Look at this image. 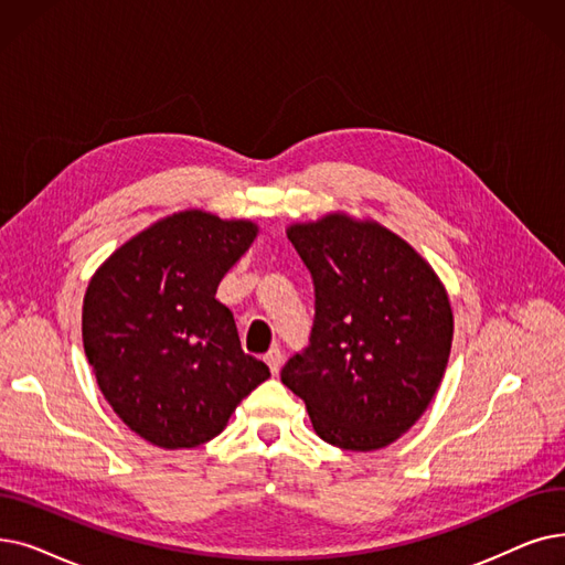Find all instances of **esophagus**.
<instances>
[{
    "label": "esophagus",
    "instance_id": "obj_1",
    "mask_svg": "<svg viewBox=\"0 0 565 565\" xmlns=\"http://www.w3.org/2000/svg\"><path fill=\"white\" fill-rule=\"evenodd\" d=\"M265 362H267V366H269V372H273V374H279V370H281V362H284V353H281V349H279V347H273V349H269V351L265 353Z\"/></svg>",
    "mask_w": 565,
    "mask_h": 565
}]
</instances>
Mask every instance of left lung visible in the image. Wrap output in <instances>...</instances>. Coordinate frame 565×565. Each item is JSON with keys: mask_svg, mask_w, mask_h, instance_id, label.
<instances>
[{"mask_svg": "<svg viewBox=\"0 0 565 565\" xmlns=\"http://www.w3.org/2000/svg\"><path fill=\"white\" fill-rule=\"evenodd\" d=\"M313 279L309 347L281 370L326 444L370 452L431 404L452 347V309L431 265L376 222L326 214L286 231Z\"/></svg>", "mask_w": 565, "mask_h": 565, "instance_id": "left-lung-1", "label": "left lung"}]
</instances>
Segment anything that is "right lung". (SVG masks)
Returning a JSON list of instances; mask_svg holds the SVG:
<instances>
[{
  "label": "right lung",
  "instance_id": "1",
  "mask_svg": "<svg viewBox=\"0 0 565 565\" xmlns=\"http://www.w3.org/2000/svg\"><path fill=\"white\" fill-rule=\"evenodd\" d=\"M256 233L242 218L184 210L121 244L94 273L83 302L85 355L106 402L147 444H207L269 379L214 298Z\"/></svg>",
  "mask_w": 565,
  "mask_h": 565
}]
</instances>
